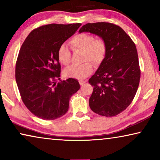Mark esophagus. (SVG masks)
Instances as JSON below:
<instances>
[{
	"mask_svg": "<svg viewBox=\"0 0 160 160\" xmlns=\"http://www.w3.org/2000/svg\"><path fill=\"white\" fill-rule=\"evenodd\" d=\"M86 82H87V81H83V80L79 81V84H80L81 86H84V85L86 84Z\"/></svg>",
	"mask_w": 160,
	"mask_h": 160,
	"instance_id": "34e87169",
	"label": "esophagus"
}]
</instances>
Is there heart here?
Segmentation results:
<instances>
[{"label": "heart", "instance_id": "obj_1", "mask_svg": "<svg viewBox=\"0 0 160 160\" xmlns=\"http://www.w3.org/2000/svg\"><path fill=\"white\" fill-rule=\"evenodd\" d=\"M70 45L73 50L83 51L82 59L85 62L65 69L63 73L67 78L83 79L87 77L93 71V65L89 61L99 65L106 57L107 47L105 41L101 38H95L92 34L87 32L76 34L71 39ZM71 56L68 48L65 44L60 45L58 51L59 62L63 65H68L71 62Z\"/></svg>", "mask_w": 160, "mask_h": 160}]
</instances>
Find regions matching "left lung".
Here are the masks:
<instances>
[{
    "mask_svg": "<svg viewBox=\"0 0 160 160\" xmlns=\"http://www.w3.org/2000/svg\"><path fill=\"white\" fill-rule=\"evenodd\" d=\"M78 32L97 35L106 43V57L89 79L93 87L89 104L98 114L114 117L130 106L138 88L141 70L136 47L122 28L112 23H87Z\"/></svg>",
    "mask_w": 160,
    "mask_h": 160,
    "instance_id": "8db88e82",
    "label": "left lung"
}]
</instances>
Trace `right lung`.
<instances>
[{"label":"right lung","mask_w":160,"mask_h":160,"mask_svg":"<svg viewBox=\"0 0 160 160\" xmlns=\"http://www.w3.org/2000/svg\"><path fill=\"white\" fill-rule=\"evenodd\" d=\"M81 23L49 24L28 35L19 50L15 77L21 98L32 113L44 120L65 115L70 98L80 89L75 78L60 80L61 66L58 51L76 32Z\"/></svg>","instance_id":"obj_1"}]
</instances>
